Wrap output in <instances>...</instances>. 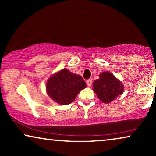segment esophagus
Wrapping results in <instances>:
<instances>
[{
  "label": "esophagus",
  "instance_id": "obj_1",
  "mask_svg": "<svg viewBox=\"0 0 156 156\" xmlns=\"http://www.w3.org/2000/svg\"><path fill=\"white\" fill-rule=\"evenodd\" d=\"M86 83H87V86H88V87H91V84H92V81H91V80H87Z\"/></svg>",
  "mask_w": 156,
  "mask_h": 156
}]
</instances>
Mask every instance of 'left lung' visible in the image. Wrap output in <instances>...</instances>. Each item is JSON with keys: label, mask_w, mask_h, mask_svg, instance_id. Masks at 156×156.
<instances>
[{"label": "left lung", "mask_w": 156, "mask_h": 156, "mask_svg": "<svg viewBox=\"0 0 156 156\" xmlns=\"http://www.w3.org/2000/svg\"><path fill=\"white\" fill-rule=\"evenodd\" d=\"M93 90L102 102L108 104L123 93V86L112 73L104 72L94 82Z\"/></svg>", "instance_id": "obj_1"}]
</instances>
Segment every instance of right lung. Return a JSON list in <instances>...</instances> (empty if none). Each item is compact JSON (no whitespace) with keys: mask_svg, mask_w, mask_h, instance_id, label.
I'll use <instances>...</instances> for the list:
<instances>
[{"mask_svg":"<svg viewBox=\"0 0 156 156\" xmlns=\"http://www.w3.org/2000/svg\"><path fill=\"white\" fill-rule=\"evenodd\" d=\"M86 87L80 75L63 69L48 79L46 90L52 100L61 105H66L73 102L78 93Z\"/></svg>","mask_w":156,"mask_h":156,"instance_id":"obj_1","label":"right lung"}]
</instances>
